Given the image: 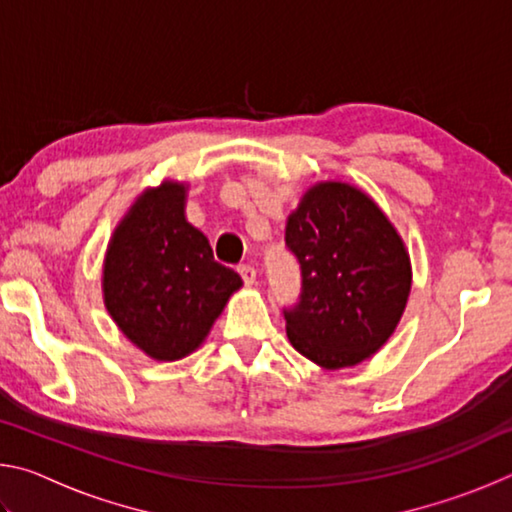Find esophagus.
Here are the masks:
<instances>
[{"mask_svg":"<svg viewBox=\"0 0 512 512\" xmlns=\"http://www.w3.org/2000/svg\"><path fill=\"white\" fill-rule=\"evenodd\" d=\"M237 271H239V275H241V280H244L246 284H255V280H257V271H255V266H250V264H239V266H237Z\"/></svg>","mask_w":512,"mask_h":512,"instance_id":"34e87169","label":"esophagus"}]
</instances>
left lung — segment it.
Listing matches in <instances>:
<instances>
[{
    "label": "left lung",
    "instance_id": "8db88e82",
    "mask_svg": "<svg viewBox=\"0 0 512 512\" xmlns=\"http://www.w3.org/2000/svg\"><path fill=\"white\" fill-rule=\"evenodd\" d=\"M300 266V298L284 307L302 357L339 370L375 354L400 323L411 264L400 235L370 198L345 183H320L287 221Z\"/></svg>",
    "mask_w": 512,
    "mask_h": 512
}]
</instances>
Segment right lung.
<instances>
[{
    "instance_id": "add662e5",
    "label": "right lung",
    "mask_w": 512,
    "mask_h": 512,
    "mask_svg": "<svg viewBox=\"0 0 512 512\" xmlns=\"http://www.w3.org/2000/svg\"><path fill=\"white\" fill-rule=\"evenodd\" d=\"M239 287V273L216 262L210 241L187 223L180 183L149 189L131 207L103 264L108 314L158 361L194 352Z\"/></svg>"
}]
</instances>
